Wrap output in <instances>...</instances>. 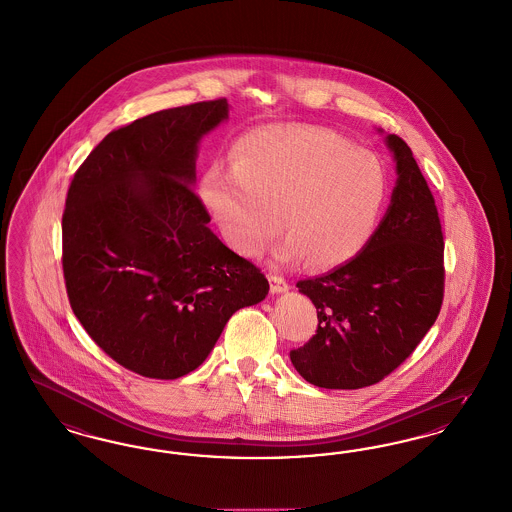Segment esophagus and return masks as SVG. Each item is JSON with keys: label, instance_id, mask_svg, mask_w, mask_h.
Returning <instances> with one entry per match:
<instances>
[{"label": "esophagus", "instance_id": "obj_1", "mask_svg": "<svg viewBox=\"0 0 512 512\" xmlns=\"http://www.w3.org/2000/svg\"><path fill=\"white\" fill-rule=\"evenodd\" d=\"M269 283H271V292L273 294H281V292L289 290V283L281 275H277V273H269Z\"/></svg>", "mask_w": 512, "mask_h": 512}]
</instances>
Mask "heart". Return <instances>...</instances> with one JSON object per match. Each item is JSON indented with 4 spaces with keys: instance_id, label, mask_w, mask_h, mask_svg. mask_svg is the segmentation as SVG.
Here are the masks:
<instances>
[{
    "instance_id": "b5f03b06",
    "label": "heart",
    "mask_w": 512,
    "mask_h": 512,
    "mask_svg": "<svg viewBox=\"0 0 512 512\" xmlns=\"http://www.w3.org/2000/svg\"><path fill=\"white\" fill-rule=\"evenodd\" d=\"M233 168L212 166L200 199L225 243L260 256L279 229V260L313 269L352 260L375 233L388 197L382 160L315 126H269L241 135Z\"/></svg>"
}]
</instances>
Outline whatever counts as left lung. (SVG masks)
<instances>
[{
  "mask_svg": "<svg viewBox=\"0 0 512 512\" xmlns=\"http://www.w3.org/2000/svg\"><path fill=\"white\" fill-rule=\"evenodd\" d=\"M398 181L361 252L344 266L298 281L317 308V331L290 350L294 369L319 388L377 384L415 352L444 300V233L411 149L386 135Z\"/></svg>",
  "mask_w": 512,
  "mask_h": 512,
  "instance_id": "obj_1",
  "label": "left lung"
}]
</instances>
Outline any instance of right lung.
Wrapping results in <instances>:
<instances>
[{
    "label": "right lung",
    "mask_w": 512,
    "mask_h": 512,
    "mask_svg": "<svg viewBox=\"0 0 512 512\" xmlns=\"http://www.w3.org/2000/svg\"><path fill=\"white\" fill-rule=\"evenodd\" d=\"M227 99L153 112L107 135L76 170L63 214L70 308L93 342L147 378L183 377L269 283L210 231L191 189L202 135Z\"/></svg>",
    "instance_id": "1"
}]
</instances>
